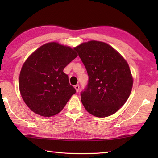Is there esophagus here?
Segmentation results:
<instances>
[{
    "label": "esophagus",
    "instance_id": "obj_1",
    "mask_svg": "<svg viewBox=\"0 0 158 158\" xmlns=\"http://www.w3.org/2000/svg\"><path fill=\"white\" fill-rule=\"evenodd\" d=\"M75 89H76L77 92H79V85H76L75 86Z\"/></svg>",
    "mask_w": 158,
    "mask_h": 158
}]
</instances>
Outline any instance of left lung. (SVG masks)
Wrapping results in <instances>:
<instances>
[{"label": "left lung", "instance_id": "obj_1", "mask_svg": "<svg viewBox=\"0 0 158 158\" xmlns=\"http://www.w3.org/2000/svg\"><path fill=\"white\" fill-rule=\"evenodd\" d=\"M74 49L89 76L88 85L81 93L85 109L98 117L113 115L125 104L132 91L133 79L126 60L101 41L83 43Z\"/></svg>", "mask_w": 158, "mask_h": 158}]
</instances>
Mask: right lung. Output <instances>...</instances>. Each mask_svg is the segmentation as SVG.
I'll use <instances>...</instances> for the list:
<instances>
[{
	"label": "right lung",
	"mask_w": 158,
	"mask_h": 158,
	"mask_svg": "<svg viewBox=\"0 0 158 158\" xmlns=\"http://www.w3.org/2000/svg\"><path fill=\"white\" fill-rule=\"evenodd\" d=\"M77 56L70 47L48 43L30 56L19 74V88L32 111L43 117L60 113L76 90L64 69Z\"/></svg>",
	"instance_id": "right-lung-1"
}]
</instances>
